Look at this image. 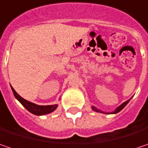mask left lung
<instances>
[{
    "mask_svg": "<svg viewBox=\"0 0 148 148\" xmlns=\"http://www.w3.org/2000/svg\"><path fill=\"white\" fill-rule=\"evenodd\" d=\"M130 99L127 100L126 102H124V103H123L120 106H119L114 111H112V112H103V111H102V110H100V109H98L97 108H95L94 106H92V109H93V111H95V112H102V113H107V114H115V113H118L119 112H120L124 107L128 103V102L130 101Z\"/></svg>",
    "mask_w": 148,
    "mask_h": 148,
    "instance_id": "left-lung-1",
    "label": "left lung"
}]
</instances>
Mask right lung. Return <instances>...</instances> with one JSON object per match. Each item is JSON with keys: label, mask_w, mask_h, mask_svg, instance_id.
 Instances as JSON below:
<instances>
[{"label": "right lung", "mask_w": 148, "mask_h": 148, "mask_svg": "<svg viewBox=\"0 0 148 148\" xmlns=\"http://www.w3.org/2000/svg\"><path fill=\"white\" fill-rule=\"evenodd\" d=\"M10 87H11V90L14 93V96L16 97V99L18 100L29 112H31V113H33L35 115L41 116V115L48 114V113L54 112L58 107V104H54V105H38V104L34 103H31L28 100L23 99L21 96H20L18 93H16V90L12 88V86Z\"/></svg>", "instance_id": "1"}]
</instances>
